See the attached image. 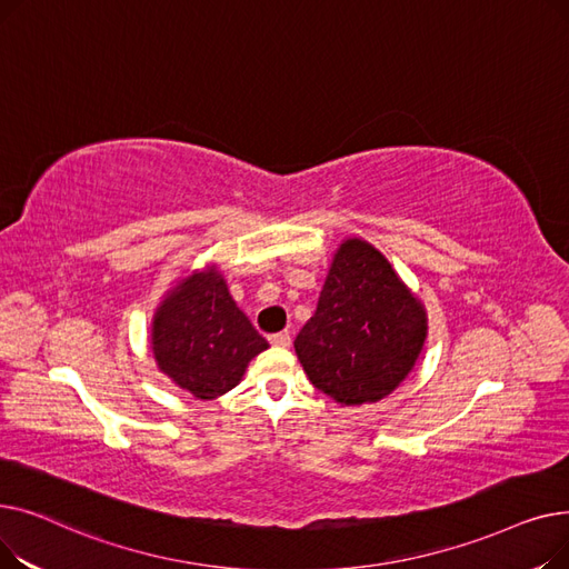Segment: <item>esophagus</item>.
Here are the masks:
<instances>
[{
  "instance_id": "1",
  "label": "esophagus",
  "mask_w": 569,
  "mask_h": 569,
  "mask_svg": "<svg viewBox=\"0 0 569 569\" xmlns=\"http://www.w3.org/2000/svg\"><path fill=\"white\" fill-rule=\"evenodd\" d=\"M269 343L279 346V348H288L290 346V335L288 332H277V335L269 337Z\"/></svg>"
}]
</instances>
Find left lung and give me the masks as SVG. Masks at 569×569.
<instances>
[{
	"mask_svg": "<svg viewBox=\"0 0 569 569\" xmlns=\"http://www.w3.org/2000/svg\"><path fill=\"white\" fill-rule=\"evenodd\" d=\"M425 339V309L392 264L362 239H348L295 350L320 392L360 406L395 390L415 367Z\"/></svg>",
	"mask_w": 569,
	"mask_h": 569,
	"instance_id": "8db88e82",
	"label": "left lung"
}]
</instances>
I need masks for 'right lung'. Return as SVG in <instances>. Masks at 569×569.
<instances>
[{
    "mask_svg": "<svg viewBox=\"0 0 569 569\" xmlns=\"http://www.w3.org/2000/svg\"><path fill=\"white\" fill-rule=\"evenodd\" d=\"M159 369L198 399H217L267 348L219 272L193 274L161 305L152 330Z\"/></svg>",
    "mask_w": 569,
    "mask_h": 569,
    "instance_id": "add662e5",
    "label": "right lung"
}]
</instances>
